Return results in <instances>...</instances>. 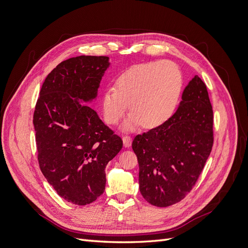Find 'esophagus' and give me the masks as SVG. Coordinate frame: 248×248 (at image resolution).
Here are the masks:
<instances>
[{"mask_svg":"<svg viewBox=\"0 0 248 248\" xmlns=\"http://www.w3.org/2000/svg\"><path fill=\"white\" fill-rule=\"evenodd\" d=\"M123 145H124V147L125 148H129L130 146H131V142H132V140H131V138L130 137H127V136H125V137H123Z\"/></svg>","mask_w":248,"mask_h":248,"instance_id":"esophagus-1","label":"esophagus"}]
</instances>
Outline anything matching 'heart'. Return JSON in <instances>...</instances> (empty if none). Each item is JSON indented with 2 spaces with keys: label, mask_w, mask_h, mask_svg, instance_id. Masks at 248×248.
Returning <instances> with one entry per match:
<instances>
[{
  "label": "heart",
  "mask_w": 248,
  "mask_h": 248,
  "mask_svg": "<svg viewBox=\"0 0 248 248\" xmlns=\"http://www.w3.org/2000/svg\"><path fill=\"white\" fill-rule=\"evenodd\" d=\"M183 87L182 73L170 61L133 65L122 72L102 95L103 118L109 125L123 118L128 104L131 115L122 128L126 131L156 128L172 116Z\"/></svg>",
  "instance_id": "obj_1"
}]
</instances>
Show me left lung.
<instances>
[{
	"label": "left lung",
	"mask_w": 248,
	"mask_h": 248,
	"mask_svg": "<svg viewBox=\"0 0 248 248\" xmlns=\"http://www.w3.org/2000/svg\"><path fill=\"white\" fill-rule=\"evenodd\" d=\"M212 146V106L204 81L194 76L175 114L132 141L141 196L157 207L183 200L196 184Z\"/></svg>",
	"instance_id": "left-lung-1"
}]
</instances>
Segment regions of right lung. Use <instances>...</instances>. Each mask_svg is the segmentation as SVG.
Wrapping results in <instances>:
<instances>
[{
  "mask_svg": "<svg viewBox=\"0 0 248 248\" xmlns=\"http://www.w3.org/2000/svg\"><path fill=\"white\" fill-rule=\"evenodd\" d=\"M109 58L79 56L60 63L44 80L33 123L43 176L60 197L78 206L91 204L106 189V167L123 147L121 138L91 102Z\"/></svg>",
  "mask_w": 248,
  "mask_h": 248,
  "instance_id": "1",
  "label": "right lung"
}]
</instances>
